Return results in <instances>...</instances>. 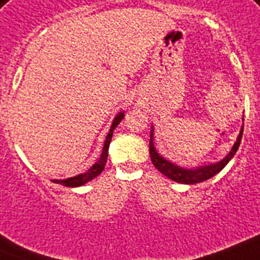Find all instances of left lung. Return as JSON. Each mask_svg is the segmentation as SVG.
I'll list each match as a JSON object with an SVG mask.
<instances>
[{
  "instance_id": "obj_1",
  "label": "left lung",
  "mask_w": 260,
  "mask_h": 260,
  "mask_svg": "<svg viewBox=\"0 0 260 260\" xmlns=\"http://www.w3.org/2000/svg\"><path fill=\"white\" fill-rule=\"evenodd\" d=\"M242 135H243V128L240 131L239 137L238 140L234 144L233 149L230 152L229 155L225 156L224 159L219 161V163L210 164V166H203L199 167V168H195V170H185V168H181V167L175 166V164L167 161L166 159H163L161 156L156 152L155 147H153V134H152L151 129V139H149V155H151V160L153 166L157 168V170L161 172L163 175H166L167 178H170L171 180L178 181V183H183V184H195V183H202L204 180H208L212 176L220 172L230 160L233 159L234 155L236 153L238 148L240 145V140H242Z\"/></svg>"
}]
</instances>
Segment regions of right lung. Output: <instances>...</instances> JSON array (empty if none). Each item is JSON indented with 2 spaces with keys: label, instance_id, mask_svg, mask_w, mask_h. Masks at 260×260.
Segmentation results:
<instances>
[{
  "label": "right lung",
  "instance_id": "right-lung-1",
  "mask_svg": "<svg viewBox=\"0 0 260 260\" xmlns=\"http://www.w3.org/2000/svg\"><path fill=\"white\" fill-rule=\"evenodd\" d=\"M124 117V113H119V115L116 116V119L113 120V123H112L111 129H109V134L105 139V144H104V148H103V153H101L100 159L97 163H94L93 166L90 167L89 170L86 171L85 174H81V175H77L75 178H69V179H64V180H53L54 183H58L61 185H65V187H80V185L85 184L88 183L89 180L94 179L96 176L103 172L104 170L105 164H107V159H108V148H109V144H111V139H112V135H113V129H115L116 126L119 125V123L123 120Z\"/></svg>",
  "mask_w": 260,
  "mask_h": 260
}]
</instances>
